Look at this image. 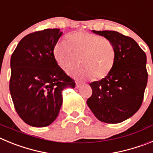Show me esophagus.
Wrapping results in <instances>:
<instances>
[{
  "label": "esophagus",
  "mask_w": 153,
  "mask_h": 153,
  "mask_svg": "<svg viewBox=\"0 0 153 153\" xmlns=\"http://www.w3.org/2000/svg\"><path fill=\"white\" fill-rule=\"evenodd\" d=\"M81 86H82V83H79V82H76V88H79Z\"/></svg>",
  "instance_id": "esophagus-1"
}]
</instances>
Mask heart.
<instances>
[{
    "label": "heart",
    "mask_w": 153,
    "mask_h": 153,
    "mask_svg": "<svg viewBox=\"0 0 153 153\" xmlns=\"http://www.w3.org/2000/svg\"><path fill=\"white\" fill-rule=\"evenodd\" d=\"M54 56L60 67L70 72L80 63L73 74L81 79H100L111 72L116 61V47L107 38L79 31L69 35L67 41L58 42Z\"/></svg>",
    "instance_id": "heart-1"
}]
</instances>
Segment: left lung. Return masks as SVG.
<instances>
[{"label": "left lung", "instance_id": "left-lung-1", "mask_svg": "<svg viewBox=\"0 0 153 153\" xmlns=\"http://www.w3.org/2000/svg\"><path fill=\"white\" fill-rule=\"evenodd\" d=\"M92 32L111 40L117 55L111 72L90 83L93 93L86 103L101 122H123L139 110L143 102L148 80L146 55L129 36L113 30Z\"/></svg>", "mask_w": 153, "mask_h": 153}]
</instances>
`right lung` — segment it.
Instances as JSON below:
<instances>
[{"mask_svg":"<svg viewBox=\"0 0 153 153\" xmlns=\"http://www.w3.org/2000/svg\"><path fill=\"white\" fill-rule=\"evenodd\" d=\"M62 33L56 28L30 33L19 42L10 58L12 100L17 114L31 126L51 125L60 113L63 90L75 87L53 54Z\"/></svg>","mask_w":153,"mask_h":153,"instance_id":"right-lung-1","label":"right lung"}]
</instances>
